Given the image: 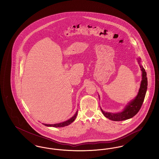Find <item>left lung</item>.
Wrapping results in <instances>:
<instances>
[{
    "label": "left lung",
    "mask_w": 159,
    "mask_h": 159,
    "mask_svg": "<svg viewBox=\"0 0 159 159\" xmlns=\"http://www.w3.org/2000/svg\"><path fill=\"white\" fill-rule=\"evenodd\" d=\"M138 61L139 64H140L141 58H138ZM139 66L142 71V80H141L140 88L139 89V92L138 93L137 96L132 101H131L129 103H128V104L125 107L124 110L120 113H107V112H105L101 108L102 114L108 119L113 121L125 120L133 117L139 111L144 102L145 93L147 89V86H148L147 73L144 67L141 65H139Z\"/></svg>",
    "instance_id": "left-lung-1"
}]
</instances>
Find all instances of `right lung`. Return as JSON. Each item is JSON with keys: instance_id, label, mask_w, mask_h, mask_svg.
Segmentation results:
<instances>
[{"instance_id": "1", "label": "right lung", "mask_w": 159, "mask_h": 159, "mask_svg": "<svg viewBox=\"0 0 159 159\" xmlns=\"http://www.w3.org/2000/svg\"><path fill=\"white\" fill-rule=\"evenodd\" d=\"M77 115V111H76V114L71 117L70 118L69 120L67 121H64L62 123H56V124H53V125H48V124H43L45 126H50V127H54V128H60V127H64L66 126H68L69 125H70L72 122L75 121V120L76 119V116Z\"/></svg>"}]
</instances>
